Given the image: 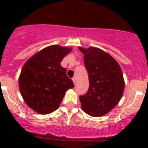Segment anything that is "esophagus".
<instances>
[{
  "instance_id": "obj_1",
  "label": "esophagus",
  "mask_w": 148,
  "mask_h": 148,
  "mask_svg": "<svg viewBox=\"0 0 148 148\" xmlns=\"http://www.w3.org/2000/svg\"><path fill=\"white\" fill-rule=\"evenodd\" d=\"M72 80H73V82H74V84H76V83H77V79H76V77H73Z\"/></svg>"
}]
</instances>
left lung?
Instances as JSON below:
<instances>
[{"instance_id": "obj_1", "label": "left lung", "mask_w": 148, "mask_h": 148, "mask_svg": "<svg viewBox=\"0 0 148 148\" xmlns=\"http://www.w3.org/2000/svg\"><path fill=\"white\" fill-rule=\"evenodd\" d=\"M84 53L89 76V89L80 95L82 108L92 117H100L111 111L120 102L125 89L122 70L107 53L95 47L79 48Z\"/></svg>"}]
</instances>
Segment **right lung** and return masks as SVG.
<instances>
[{
  "instance_id": "1",
  "label": "right lung",
  "mask_w": 148,
  "mask_h": 148,
  "mask_svg": "<svg viewBox=\"0 0 148 148\" xmlns=\"http://www.w3.org/2000/svg\"><path fill=\"white\" fill-rule=\"evenodd\" d=\"M71 49L53 45L36 53L26 62L19 77V89L26 104L42 114L55 111L65 92L74 86L60 63Z\"/></svg>"
}]
</instances>
